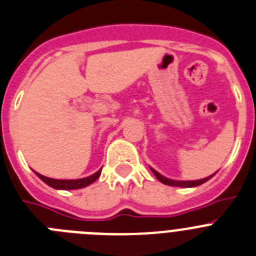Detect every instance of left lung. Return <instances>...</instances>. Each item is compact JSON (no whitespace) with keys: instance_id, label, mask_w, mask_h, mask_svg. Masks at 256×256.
Here are the masks:
<instances>
[{"instance_id":"obj_1","label":"left lung","mask_w":256,"mask_h":256,"mask_svg":"<svg viewBox=\"0 0 256 256\" xmlns=\"http://www.w3.org/2000/svg\"><path fill=\"white\" fill-rule=\"evenodd\" d=\"M151 170H152V173L155 174V177L158 178V180H160L162 183H164V184H168V186H173V187H196V186H200V184H202V183H205L206 180H209L210 178L214 176H210V177H206L204 178V180H168V178H165L164 176H162V174H159L156 170H154L152 168H151Z\"/></svg>"}]
</instances>
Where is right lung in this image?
<instances>
[{"label": "right lung", "mask_w": 256, "mask_h": 256, "mask_svg": "<svg viewBox=\"0 0 256 256\" xmlns=\"http://www.w3.org/2000/svg\"><path fill=\"white\" fill-rule=\"evenodd\" d=\"M38 177L40 180H44V183H47L50 187L52 188H56V190H78V188H83V187H87L88 184H91L94 183L97 178L100 177L101 174V169L98 172H96L94 174L90 176L87 178H82V180H54V178H48V177H44L42 174L37 173Z\"/></svg>", "instance_id": "right-lung-1"}]
</instances>
